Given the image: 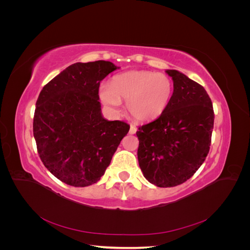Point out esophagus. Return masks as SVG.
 <instances>
[{"label":"esophagus","mask_w":250,"mask_h":250,"mask_svg":"<svg viewBox=\"0 0 250 250\" xmlns=\"http://www.w3.org/2000/svg\"><path fill=\"white\" fill-rule=\"evenodd\" d=\"M137 128H135L134 126H130V129H129V133L130 134H135V133H137Z\"/></svg>","instance_id":"1"}]
</instances>
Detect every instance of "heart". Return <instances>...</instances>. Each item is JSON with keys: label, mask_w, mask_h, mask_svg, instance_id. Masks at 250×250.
<instances>
[{"label": "heart", "mask_w": 250, "mask_h": 250, "mask_svg": "<svg viewBox=\"0 0 250 250\" xmlns=\"http://www.w3.org/2000/svg\"><path fill=\"white\" fill-rule=\"evenodd\" d=\"M173 94V83L169 76L150 71H129L118 74L111 84L101 83L99 98L110 111L118 113L122 100L127 101V110L140 122H150L160 118Z\"/></svg>", "instance_id": "obj_1"}]
</instances>
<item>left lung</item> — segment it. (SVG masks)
I'll return each instance as SVG.
<instances>
[{
	"mask_svg": "<svg viewBox=\"0 0 250 250\" xmlns=\"http://www.w3.org/2000/svg\"><path fill=\"white\" fill-rule=\"evenodd\" d=\"M167 109L139 127L138 160L150 184L171 188L184 184L199 169L209 151L214 128L213 104L207 90L176 70Z\"/></svg>",
	"mask_w": 250,
	"mask_h": 250,
	"instance_id": "left-lung-1",
	"label": "left lung"
}]
</instances>
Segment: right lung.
<instances>
[{"mask_svg":"<svg viewBox=\"0 0 250 250\" xmlns=\"http://www.w3.org/2000/svg\"><path fill=\"white\" fill-rule=\"evenodd\" d=\"M120 69L110 62H77L58 74L36 101L33 135L42 162L73 187L99 181L129 125L104 119L100 82Z\"/></svg>","mask_w":250,"mask_h":250,"instance_id":"add662e5","label":"right lung"}]
</instances>
